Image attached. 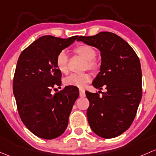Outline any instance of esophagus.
<instances>
[{
    "label": "esophagus",
    "mask_w": 156,
    "mask_h": 156,
    "mask_svg": "<svg viewBox=\"0 0 156 156\" xmlns=\"http://www.w3.org/2000/svg\"><path fill=\"white\" fill-rule=\"evenodd\" d=\"M79 91H80V96L81 98H84L85 96H86V93H85V90L83 89H82V88H80V89H79Z\"/></svg>",
    "instance_id": "esophagus-1"
}]
</instances>
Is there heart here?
Segmentation results:
<instances>
[{"mask_svg":"<svg viewBox=\"0 0 156 156\" xmlns=\"http://www.w3.org/2000/svg\"><path fill=\"white\" fill-rule=\"evenodd\" d=\"M72 52L84 59V62L83 63V67H82L83 70L88 69L93 73H97L100 70V63L95 58L97 55V51L94 46L86 43H81L74 46L72 49ZM55 63L57 69L61 73H67L68 72V58L64 51H61L58 53L55 57ZM90 81H91V75L87 72L81 73H72L70 76L64 79L65 85L76 86V87H83Z\"/></svg>","mask_w":156,"mask_h":156,"instance_id":"b5f03b06","label":"heart"}]
</instances>
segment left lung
Instances as JSON below:
<instances>
[{"mask_svg": "<svg viewBox=\"0 0 156 156\" xmlns=\"http://www.w3.org/2000/svg\"><path fill=\"white\" fill-rule=\"evenodd\" d=\"M77 41L101 51V71L92 85L106 89L86 91L89 101L87 118L91 130L104 138L120 135L129 128L142 98V72L137 55L119 36L103 31L94 36H80Z\"/></svg>", "mask_w": 156, "mask_h": 156, "instance_id": "8db88e82", "label": "left lung"}]
</instances>
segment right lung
<instances>
[{
	"mask_svg": "<svg viewBox=\"0 0 156 156\" xmlns=\"http://www.w3.org/2000/svg\"><path fill=\"white\" fill-rule=\"evenodd\" d=\"M76 38L43 36L25 48L19 57L12 83L17 110L28 129L43 139H54L65 132L79 97L76 86L52 92L62 84V73L55 63L56 55Z\"/></svg>",
	"mask_w": 156,
	"mask_h": 156,
	"instance_id": "1",
	"label": "right lung"
}]
</instances>
